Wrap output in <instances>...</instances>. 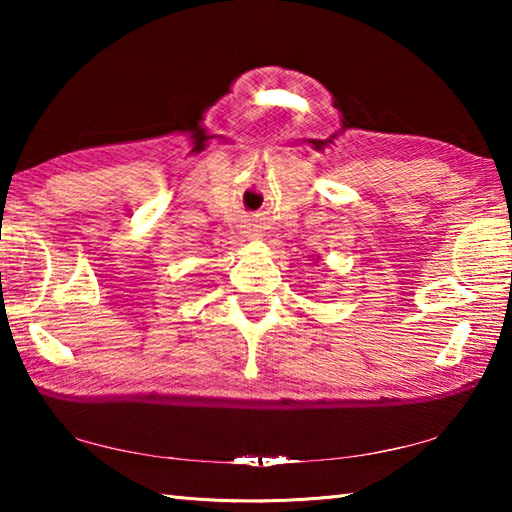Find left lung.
<instances>
[{
  "instance_id": "left-lung-1",
  "label": "left lung",
  "mask_w": 512,
  "mask_h": 512,
  "mask_svg": "<svg viewBox=\"0 0 512 512\" xmlns=\"http://www.w3.org/2000/svg\"><path fill=\"white\" fill-rule=\"evenodd\" d=\"M311 257H314V259H318V255H311Z\"/></svg>"
}]
</instances>
